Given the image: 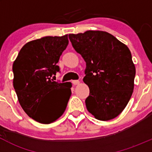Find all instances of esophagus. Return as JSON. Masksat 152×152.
<instances>
[{
    "label": "esophagus",
    "instance_id": "obj_1",
    "mask_svg": "<svg viewBox=\"0 0 152 152\" xmlns=\"http://www.w3.org/2000/svg\"><path fill=\"white\" fill-rule=\"evenodd\" d=\"M73 84L74 85H79V84H80V82H79V80H74V81H73Z\"/></svg>",
    "mask_w": 152,
    "mask_h": 152
}]
</instances>
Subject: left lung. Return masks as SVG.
<instances>
[{"mask_svg":"<svg viewBox=\"0 0 152 152\" xmlns=\"http://www.w3.org/2000/svg\"><path fill=\"white\" fill-rule=\"evenodd\" d=\"M73 48L86 62V107L96 119L109 121L123 112L134 90L135 66L129 48L111 34L87 31L70 34Z\"/></svg>","mask_w":152,"mask_h":152,"instance_id":"obj_1","label":"left lung"}]
</instances>
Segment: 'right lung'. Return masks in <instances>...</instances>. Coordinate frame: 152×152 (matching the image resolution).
Listing matches in <instances>:
<instances>
[{
	"label": "right lung",
	"instance_id": "obj_1",
	"mask_svg": "<svg viewBox=\"0 0 152 152\" xmlns=\"http://www.w3.org/2000/svg\"><path fill=\"white\" fill-rule=\"evenodd\" d=\"M67 34L44 37L23 46L14 61L13 86L26 113L48 124L62 115L71 95L72 83L51 79L59 71L56 64L68 45Z\"/></svg>",
	"mask_w": 152,
	"mask_h": 152
}]
</instances>
